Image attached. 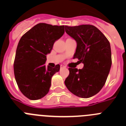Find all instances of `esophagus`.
<instances>
[{
	"label": "esophagus",
	"mask_w": 126,
	"mask_h": 126,
	"mask_svg": "<svg viewBox=\"0 0 126 126\" xmlns=\"http://www.w3.org/2000/svg\"><path fill=\"white\" fill-rule=\"evenodd\" d=\"M64 68H65V66H64V65H61V69H64Z\"/></svg>",
	"instance_id": "obj_1"
}]
</instances>
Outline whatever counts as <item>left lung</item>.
Returning <instances> with one entry per match:
<instances>
[{"label":"left lung","mask_w":126,"mask_h":126,"mask_svg":"<svg viewBox=\"0 0 126 126\" xmlns=\"http://www.w3.org/2000/svg\"><path fill=\"white\" fill-rule=\"evenodd\" d=\"M65 32L74 38L77 47L74 59L84 64L81 69L69 68L67 88L79 97L87 98L97 94L106 82L112 65L110 45L96 27L90 24L65 26Z\"/></svg>","instance_id":"8db88e82"}]
</instances>
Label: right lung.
I'll return each mask as SVG.
<instances>
[{
    "label": "right lung",
    "mask_w": 126,
    "mask_h": 126,
    "mask_svg": "<svg viewBox=\"0 0 126 126\" xmlns=\"http://www.w3.org/2000/svg\"><path fill=\"white\" fill-rule=\"evenodd\" d=\"M64 26L39 23L21 38L16 49L14 73L21 93L30 100L42 98L48 93L51 79L60 65L46 67L48 53L64 33Z\"/></svg>",
    "instance_id": "right-lung-1"
}]
</instances>
